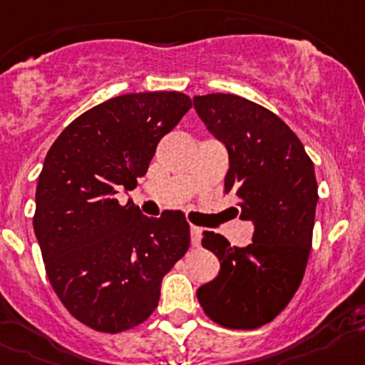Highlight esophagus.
Returning a JSON list of instances; mask_svg holds the SVG:
<instances>
[{"mask_svg": "<svg viewBox=\"0 0 365 365\" xmlns=\"http://www.w3.org/2000/svg\"><path fill=\"white\" fill-rule=\"evenodd\" d=\"M200 235H202V230L199 228V226H192L190 228V237H192V246H199L200 244Z\"/></svg>", "mask_w": 365, "mask_h": 365, "instance_id": "esophagus-1", "label": "esophagus"}]
</instances>
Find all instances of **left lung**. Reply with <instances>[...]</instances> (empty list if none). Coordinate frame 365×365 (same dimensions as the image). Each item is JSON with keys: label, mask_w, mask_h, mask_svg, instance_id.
<instances>
[{"label": "left lung", "mask_w": 365, "mask_h": 365, "mask_svg": "<svg viewBox=\"0 0 365 365\" xmlns=\"http://www.w3.org/2000/svg\"><path fill=\"white\" fill-rule=\"evenodd\" d=\"M193 106L228 148L224 193L237 199L240 219L255 224L246 248L205 232L202 246L215 253L220 272L197 289V299L219 326L257 329L282 312L302 282L319 200L313 160L279 115L250 99L208 93L195 96Z\"/></svg>", "instance_id": "left-lung-1"}]
</instances>
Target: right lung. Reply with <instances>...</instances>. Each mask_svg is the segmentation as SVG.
<instances>
[{
    "mask_svg": "<svg viewBox=\"0 0 365 365\" xmlns=\"http://www.w3.org/2000/svg\"><path fill=\"white\" fill-rule=\"evenodd\" d=\"M190 108L180 92L112 98L73 119L46 153L34 232L53 292L92 329L121 333L145 322L163 277L188 252L185 213L150 219L115 195L135 188L160 139Z\"/></svg>",
    "mask_w": 365,
    "mask_h": 365,
    "instance_id": "add662e5",
    "label": "right lung"
}]
</instances>
